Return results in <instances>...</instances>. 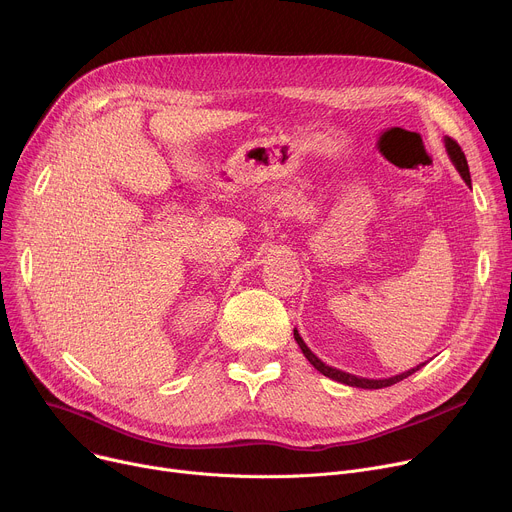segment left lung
<instances>
[{"mask_svg": "<svg viewBox=\"0 0 512 512\" xmlns=\"http://www.w3.org/2000/svg\"><path fill=\"white\" fill-rule=\"evenodd\" d=\"M444 143H446V152H448L452 164L456 166V170L460 172V176L464 178V182L472 188L470 170H468V162H466V156H464L462 148H460V145H458L452 137H448V135L444 137ZM294 338H296V342H298V346L302 348L304 356L310 360V364H312V367H314L316 371H320L324 377H328V379H332V381H338V383H342V385H348V387H358V389H383V387H391V385H395V383L407 379L409 375H413L415 371H419V369L423 367V364H417L415 369L405 371V373L395 375V377H389V379H362V377H356V375L338 371V369H334V367H328L326 362H322V360L308 348V344L304 342V338L300 336V332H298L296 328H294Z\"/></svg>", "mask_w": 512, "mask_h": 512, "instance_id": "8db88e82", "label": "left lung"}]
</instances>
